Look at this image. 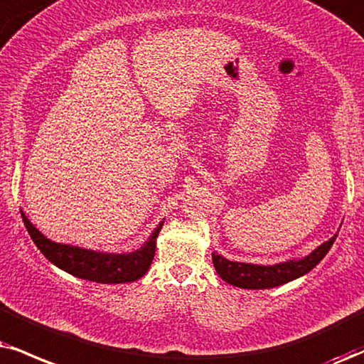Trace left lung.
I'll return each instance as SVG.
<instances>
[{"mask_svg":"<svg viewBox=\"0 0 364 364\" xmlns=\"http://www.w3.org/2000/svg\"><path fill=\"white\" fill-rule=\"evenodd\" d=\"M336 236L338 235H334L329 241L317 246L311 255L299 259H287V262L275 264H255L231 262V259L224 258L214 251L213 263L218 275L230 285L251 290L273 289V287L284 285L287 282H291L295 278L306 275L316 264H319L321 259L326 257L327 251L333 246Z\"/></svg>","mask_w":364,"mask_h":364,"instance_id":"left-lung-1","label":"left lung"}]
</instances>
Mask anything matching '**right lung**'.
Returning <instances> with one entry per match:
<instances>
[{"label": "right lung", "mask_w": 364, "mask_h": 364, "mask_svg": "<svg viewBox=\"0 0 364 364\" xmlns=\"http://www.w3.org/2000/svg\"><path fill=\"white\" fill-rule=\"evenodd\" d=\"M21 218H23L30 237L48 262L70 275L96 282V284H127L145 275L155 257L156 237L164 226V221H161L141 248L129 251V253H105V251L80 248L74 245L55 243L43 236L28 221L23 210H21Z\"/></svg>", "instance_id": "add662e5"}]
</instances>
